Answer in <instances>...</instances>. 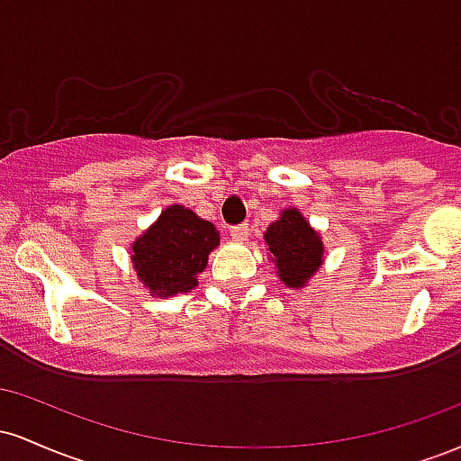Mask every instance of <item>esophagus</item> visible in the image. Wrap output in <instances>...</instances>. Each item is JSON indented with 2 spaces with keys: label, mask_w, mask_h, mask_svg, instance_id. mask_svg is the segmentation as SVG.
<instances>
[{
  "label": "esophagus",
  "mask_w": 461,
  "mask_h": 461,
  "mask_svg": "<svg viewBox=\"0 0 461 461\" xmlns=\"http://www.w3.org/2000/svg\"><path fill=\"white\" fill-rule=\"evenodd\" d=\"M230 236L234 238V240H247V238H249V225L247 223L231 225L230 227Z\"/></svg>",
  "instance_id": "34e87169"
}]
</instances>
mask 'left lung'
Masks as SVG:
<instances>
[{
	"instance_id": "1",
	"label": "left lung",
	"mask_w": 461,
	"mask_h": 461,
	"mask_svg": "<svg viewBox=\"0 0 461 461\" xmlns=\"http://www.w3.org/2000/svg\"><path fill=\"white\" fill-rule=\"evenodd\" d=\"M264 240L277 262L279 279L290 288H301L319 271L322 242L294 208L285 210L282 219L268 225Z\"/></svg>"
}]
</instances>
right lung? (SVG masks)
<instances>
[{
    "label": "right lung",
    "instance_id": "right-lung-1",
    "mask_svg": "<svg viewBox=\"0 0 461 461\" xmlns=\"http://www.w3.org/2000/svg\"><path fill=\"white\" fill-rule=\"evenodd\" d=\"M219 245V231L193 210L171 205L156 225L131 247V262L140 282L151 293H188L197 285V275L208 264V253Z\"/></svg>",
    "mask_w": 461,
    "mask_h": 461
}]
</instances>
